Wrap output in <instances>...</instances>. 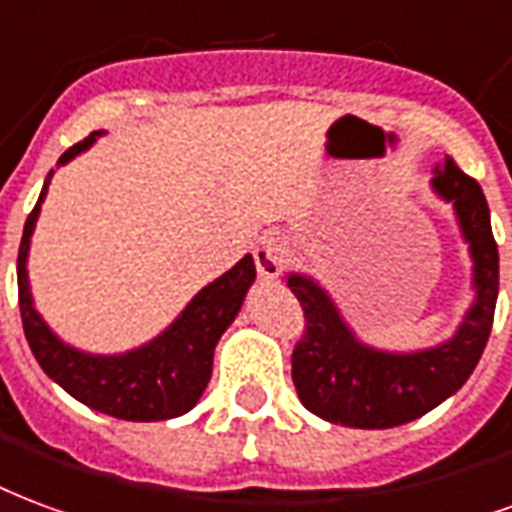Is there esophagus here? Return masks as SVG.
<instances>
[{
    "label": "esophagus",
    "mask_w": 512,
    "mask_h": 512,
    "mask_svg": "<svg viewBox=\"0 0 512 512\" xmlns=\"http://www.w3.org/2000/svg\"><path fill=\"white\" fill-rule=\"evenodd\" d=\"M253 259H256L261 281H275L283 267V259H286V248L278 237H261L253 245Z\"/></svg>",
    "instance_id": "obj_1"
}]
</instances>
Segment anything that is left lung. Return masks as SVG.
<instances>
[{
  "mask_svg": "<svg viewBox=\"0 0 512 512\" xmlns=\"http://www.w3.org/2000/svg\"><path fill=\"white\" fill-rule=\"evenodd\" d=\"M431 193L450 204L469 261L472 302L453 335L423 349L395 352L365 343L308 272H286L308 322L292 354V379L302 406L346 428H395L412 423L466 384L486 349L499 292V253L483 188L445 158L431 169Z\"/></svg>",
  "mask_w": 512,
  "mask_h": 512,
  "instance_id": "8db88e82",
  "label": "left lung"
}]
</instances>
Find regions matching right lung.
Masks as SVG:
<instances>
[{"instance_id": "1", "label": "right lung", "mask_w": 512, "mask_h": 512, "mask_svg": "<svg viewBox=\"0 0 512 512\" xmlns=\"http://www.w3.org/2000/svg\"><path fill=\"white\" fill-rule=\"evenodd\" d=\"M103 133L106 130H95L81 144L67 149L57 160V169L84 155ZM51 177L54 171H48L35 210L26 218L18 248V305L24 335L35 360L65 393L108 417L158 423L190 412L199 404L201 393L210 382L212 357L220 335L237 319L245 294L256 281L253 256L248 253L229 272H223L201 292L193 294V300L177 313V319L147 343L133 346L128 352H84L48 327L37 311L29 283V248Z\"/></svg>"}]
</instances>
